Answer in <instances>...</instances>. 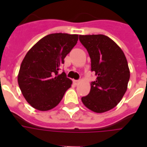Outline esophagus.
I'll return each mask as SVG.
<instances>
[{
  "instance_id": "34e87169",
  "label": "esophagus",
  "mask_w": 147,
  "mask_h": 147,
  "mask_svg": "<svg viewBox=\"0 0 147 147\" xmlns=\"http://www.w3.org/2000/svg\"><path fill=\"white\" fill-rule=\"evenodd\" d=\"M73 83L76 86V85H78V84L80 83V81H79V80H73Z\"/></svg>"
}]
</instances>
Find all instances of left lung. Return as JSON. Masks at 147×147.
Returning a JSON list of instances; mask_svg holds the SVG:
<instances>
[{
	"label": "left lung",
	"instance_id": "8db88e82",
	"mask_svg": "<svg viewBox=\"0 0 147 147\" xmlns=\"http://www.w3.org/2000/svg\"><path fill=\"white\" fill-rule=\"evenodd\" d=\"M80 41L89 53L91 71L97 76L82 102L94 113H105L117 106L127 89L130 71L126 57L116 42L103 34L80 35Z\"/></svg>",
	"mask_w": 147,
	"mask_h": 147
}]
</instances>
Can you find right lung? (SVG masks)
<instances>
[{
	"instance_id": "add662e5",
	"label": "right lung",
	"mask_w": 147,
	"mask_h": 147,
	"mask_svg": "<svg viewBox=\"0 0 147 147\" xmlns=\"http://www.w3.org/2000/svg\"><path fill=\"white\" fill-rule=\"evenodd\" d=\"M78 38V34H50L27 53L21 63L18 83L33 108L40 111L53 109L71 87L72 81L64 72L59 74V70Z\"/></svg>"
}]
</instances>
